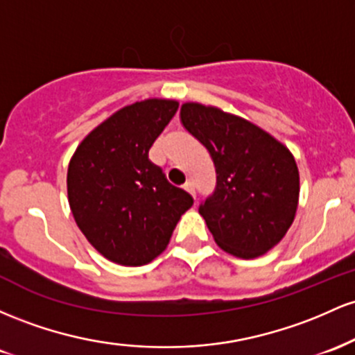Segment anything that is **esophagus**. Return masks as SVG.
<instances>
[{
	"label": "esophagus",
	"instance_id": "obj_1",
	"mask_svg": "<svg viewBox=\"0 0 355 355\" xmlns=\"http://www.w3.org/2000/svg\"><path fill=\"white\" fill-rule=\"evenodd\" d=\"M184 189L188 191V193L191 194V196L196 198V191H194V184H193V182H191V181L186 182V184H184Z\"/></svg>",
	"mask_w": 355,
	"mask_h": 355
}]
</instances>
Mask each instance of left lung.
<instances>
[{
	"instance_id": "left-lung-1",
	"label": "left lung",
	"mask_w": 355,
	"mask_h": 355,
	"mask_svg": "<svg viewBox=\"0 0 355 355\" xmlns=\"http://www.w3.org/2000/svg\"><path fill=\"white\" fill-rule=\"evenodd\" d=\"M181 122L216 169L214 193L199 206L214 241L238 258L261 257L295 218L300 178L292 153L258 125L216 107L182 103Z\"/></svg>"
}]
</instances>
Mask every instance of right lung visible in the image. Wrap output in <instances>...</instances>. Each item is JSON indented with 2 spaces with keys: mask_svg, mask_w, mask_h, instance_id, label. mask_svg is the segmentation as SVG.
<instances>
[{
  "mask_svg": "<svg viewBox=\"0 0 355 355\" xmlns=\"http://www.w3.org/2000/svg\"><path fill=\"white\" fill-rule=\"evenodd\" d=\"M164 98L135 102L95 127L67 173L75 223L107 260L141 266L166 250L193 198L149 161V149L176 114Z\"/></svg>",
  "mask_w": 355,
  "mask_h": 355,
  "instance_id": "add662e5",
  "label": "right lung"
}]
</instances>
